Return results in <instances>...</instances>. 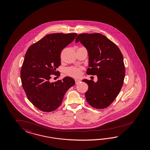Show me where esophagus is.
Segmentation results:
<instances>
[{
    "instance_id": "obj_1",
    "label": "esophagus",
    "mask_w": 150,
    "mask_h": 150,
    "mask_svg": "<svg viewBox=\"0 0 150 150\" xmlns=\"http://www.w3.org/2000/svg\"><path fill=\"white\" fill-rule=\"evenodd\" d=\"M75 81L76 84H77L79 82H80V79H75Z\"/></svg>"
}]
</instances>
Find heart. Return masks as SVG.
Segmentation results:
<instances>
[{"label": "heart", "mask_w": 150, "mask_h": 150, "mask_svg": "<svg viewBox=\"0 0 150 150\" xmlns=\"http://www.w3.org/2000/svg\"><path fill=\"white\" fill-rule=\"evenodd\" d=\"M66 73L69 76L72 77H77L81 74V69L71 67L66 69Z\"/></svg>", "instance_id": "b5f03b06"}]
</instances>
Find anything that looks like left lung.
Returning <instances> with one entry per match:
<instances>
[{
    "label": "left lung",
    "mask_w": 150,
    "mask_h": 150,
    "mask_svg": "<svg viewBox=\"0 0 150 150\" xmlns=\"http://www.w3.org/2000/svg\"><path fill=\"white\" fill-rule=\"evenodd\" d=\"M80 42L88 54V75L97 76V81L83 79L88 85L87 102L96 109L110 105L117 97L125 77L123 56L118 46L98 33H81L75 42Z\"/></svg>",
    "instance_id": "obj_1"
}]
</instances>
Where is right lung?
<instances>
[{"label": "right lung", "instance_id": "add662e5", "mask_svg": "<svg viewBox=\"0 0 150 150\" xmlns=\"http://www.w3.org/2000/svg\"><path fill=\"white\" fill-rule=\"evenodd\" d=\"M77 33H51L27 50L21 70L23 88L28 100L38 109L50 112L61 105L66 92L75 83L72 77L51 82V75H60L62 50L73 42Z\"/></svg>", "mask_w": 150, "mask_h": 150}]
</instances>
